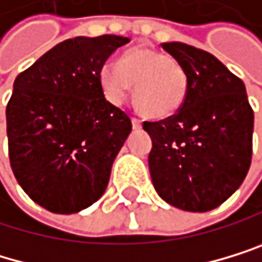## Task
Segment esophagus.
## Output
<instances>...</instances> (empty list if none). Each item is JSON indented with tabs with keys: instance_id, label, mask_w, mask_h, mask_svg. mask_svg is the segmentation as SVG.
<instances>
[{
	"instance_id": "obj_1",
	"label": "esophagus",
	"mask_w": 262,
	"mask_h": 262,
	"mask_svg": "<svg viewBox=\"0 0 262 262\" xmlns=\"http://www.w3.org/2000/svg\"><path fill=\"white\" fill-rule=\"evenodd\" d=\"M132 127L134 128H142V120L137 119V117H132Z\"/></svg>"
}]
</instances>
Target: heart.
I'll list each match as a JSON object with an SVG mask.
<instances>
[{"mask_svg": "<svg viewBox=\"0 0 262 262\" xmlns=\"http://www.w3.org/2000/svg\"><path fill=\"white\" fill-rule=\"evenodd\" d=\"M106 99L122 104L134 86V103L151 119H167L180 111L187 98L188 78L177 61L153 48H134L122 61H106L99 69Z\"/></svg>", "mask_w": 262, "mask_h": 262, "instance_id": "b5f03b06", "label": "heart"}]
</instances>
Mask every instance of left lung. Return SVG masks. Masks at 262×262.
<instances>
[{
    "mask_svg": "<svg viewBox=\"0 0 262 262\" xmlns=\"http://www.w3.org/2000/svg\"><path fill=\"white\" fill-rule=\"evenodd\" d=\"M163 48L184 67L188 88L177 114L143 122L153 142L151 180L169 205L206 212L230 198L248 174L254 114L245 83L216 56L180 41Z\"/></svg>",
    "mask_w": 262,
    "mask_h": 262,
    "instance_id": "8db88e82",
    "label": "left lung"
}]
</instances>
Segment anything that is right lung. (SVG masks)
I'll return each mask as SVG.
<instances>
[{"mask_svg":"<svg viewBox=\"0 0 262 262\" xmlns=\"http://www.w3.org/2000/svg\"><path fill=\"white\" fill-rule=\"evenodd\" d=\"M128 41L75 36L15 77L6 106L9 161L19 185L45 209L72 214L103 196L132 122L104 98L99 69Z\"/></svg>","mask_w":262,"mask_h":262,"instance_id":"add662e5","label":"right lung"}]
</instances>
